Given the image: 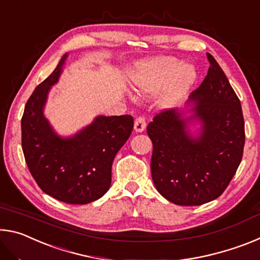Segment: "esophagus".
I'll list each match as a JSON object with an SVG mask.
<instances>
[{
    "instance_id": "esophagus-1",
    "label": "esophagus",
    "mask_w": 260,
    "mask_h": 260,
    "mask_svg": "<svg viewBox=\"0 0 260 260\" xmlns=\"http://www.w3.org/2000/svg\"><path fill=\"white\" fill-rule=\"evenodd\" d=\"M146 127H147V122H146V119H144L143 117L136 118L135 122H134L135 132H138V133H142V132L146 129Z\"/></svg>"
}]
</instances>
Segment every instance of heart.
I'll list each match as a JSON object with an SVG mask.
<instances>
[{
  "instance_id": "b5f03b06",
  "label": "heart",
  "mask_w": 260,
  "mask_h": 260,
  "mask_svg": "<svg viewBox=\"0 0 260 260\" xmlns=\"http://www.w3.org/2000/svg\"><path fill=\"white\" fill-rule=\"evenodd\" d=\"M196 80L192 65L171 56L155 57L141 61L132 77V85L143 95H152L164 89L160 102L164 107H173L181 101Z\"/></svg>"
}]
</instances>
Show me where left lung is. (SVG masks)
Instances as JSON below:
<instances>
[{"mask_svg":"<svg viewBox=\"0 0 260 260\" xmlns=\"http://www.w3.org/2000/svg\"><path fill=\"white\" fill-rule=\"evenodd\" d=\"M208 76L192 91L186 111L166 110L148 125L152 141L151 174L162 197L177 205H202L225 191L244 148L241 102L212 55ZM191 112L189 117L184 113ZM199 122L197 136L188 125Z\"/></svg>","mask_w":260,"mask_h":260,"instance_id":"obj_1","label":"left lung"}]
</instances>
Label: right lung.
Returning <instances> with one entry per match:
<instances>
[{
  "label": "right lung",
  "mask_w": 260,
  "mask_h": 260,
  "mask_svg": "<svg viewBox=\"0 0 260 260\" xmlns=\"http://www.w3.org/2000/svg\"><path fill=\"white\" fill-rule=\"evenodd\" d=\"M68 52L45 81L35 88L21 118V147L26 164L43 191L69 204H87L102 197L111 184L117 152L133 131L125 116H98L90 125L61 138L45 117L51 87L58 82Z\"/></svg>",
  "instance_id": "right-lung-1"
}]
</instances>
